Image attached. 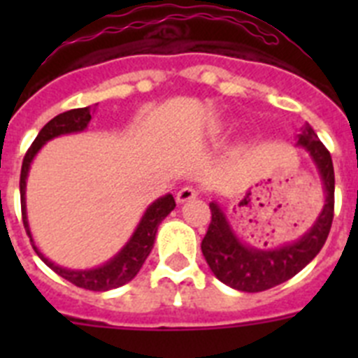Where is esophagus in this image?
<instances>
[{
    "instance_id": "esophagus-1",
    "label": "esophagus",
    "mask_w": 358,
    "mask_h": 358,
    "mask_svg": "<svg viewBox=\"0 0 358 358\" xmlns=\"http://www.w3.org/2000/svg\"><path fill=\"white\" fill-rule=\"evenodd\" d=\"M197 197V189L194 188V186H185V188H181L179 192H177L176 199L179 204H185V202H189L192 199Z\"/></svg>"
}]
</instances>
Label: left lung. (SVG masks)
<instances>
[{
    "label": "left lung",
    "instance_id": "left-lung-1",
    "mask_svg": "<svg viewBox=\"0 0 358 358\" xmlns=\"http://www.w3.org/2000/svg\"><path fill=\"white\" fill-rule=\"evenodd\" d=\"M296 145L308 152L324 192V206L305 235L280 248H255L236 235L224 208L217 201L210 202L211 224L201 249L211 273L231 289L240 292L273 289L305 268L327 242L334 220L335 176L331 156L308 123L301 127V134H297Z\"/></svg>",
    "mask_w": 358,
    "mask_h": 358
}]
</instances>
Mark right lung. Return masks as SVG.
Segmentation results:
<instances>
[{
    "label": "right lung",
    "mask_w": 358,
    "mask_h": 358,
    "mask_svg": "<svg viewBox=\"0 0 358 358\" xmlns=\"http://www.w3.org/2000/svg\"><path fill=\"white\" fill-rule=\"evenodd\" d=\"M91 122V107H80V109L66 110L62 115L55 116L50 120L41 132L37 134L36 141L28 148L27 156L23 159V166H21V181H19V192H21V210H23V224L27 229V235L30 236L31 248L37 252L41 260L48 265L52 271H55L59 276L64 280L71 281L73 285L80 287L85 290H94V292H107V290L118 289V287L125 285L134 276L140 273V268L143 267L145 260L150 255L152 248H154V240H156V233L159 224L163 222V218L170 215L176 208V201H173L172 194H166L163 197L156 199L150 206L145 210L143 217L140 218V222L136 226L134 233L127 243L116 252L113 258L106 262V264L98 265L93 268H68L62 265H57L50 258L41 252V249L36 245V240L31 236L30 224H28V213H27V179L28 172H30L31 161L36 159L41 148L48 141L55 140L59 136L66 134H77V132H84Z\"/></svg>",
    "instance_id": "obj_1"
}]
</instances>
